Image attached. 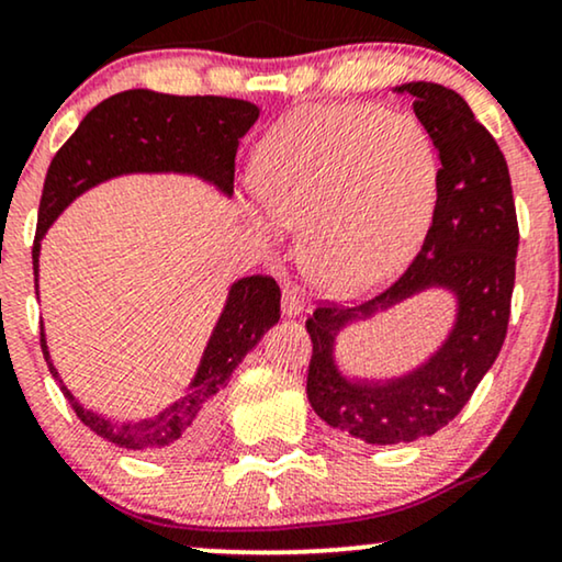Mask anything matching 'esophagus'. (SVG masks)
Wrapping results in <instances>:
<instances>
[{"label":"esophagus","instance_id":"obj_1","mask_svg":"<svg viewBox=\"0 0 562 562\" xmlns=\"http://www.w3.org/2000/svg\"><path fill=\"white\" fill-rule=\"evenodd\" d=\"M303 297H300V292H297V288H292V284H284L282 288V313L284 315H300L303 313Z\"/></svg>","mask_w":562,"mask_h":562}]
</instances>
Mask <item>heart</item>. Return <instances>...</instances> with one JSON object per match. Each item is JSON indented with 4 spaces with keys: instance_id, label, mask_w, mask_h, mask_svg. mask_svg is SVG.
Here are the masks:
<instances>
[{
    "instance_id": "heart-1",
    "label": "heart",
    "mask_w": 562,
    "mask_h": 562,
    "mask_svg": "<svg viewBox=\"0 0 562 562\" xmlns=\"http://www.w3.org/2000/svg\"><path fill=\"white\" fill-rule=\"evenodd\" d=\"M438 155L425 130L374 104H326L292 114L257 155L259 232L307 224V265L336 295L382 284L432 218Z\"/></svg>"
}]
</instances>
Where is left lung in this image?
Masks as SVG:
<instances>
[{
  "instance_id": "1",
  "label": "left lung",
  "mask_w": 562,
  "mask_h": 562,
  "mask_svg": "<svg viewBox=\"0 0 562 562\" xmlns=\"http://www.w3.org/2000/svg\"><path fill=\"white\" fill-rule=\"evenodd\" d=\"M415 114L438 147V199L432 224L407 270L361 305L318 303L305 328L313 341L307 400L321 420L346 436L394 446L432 436L471 400L507 338L519 226L509 168L499 145L469 104L440 83H405ZM425 286L459 297L457 328L436 358L390 383H349L333 361L341 325L368 317Z\"/></svg>"
}]
</instances>
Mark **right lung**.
Instances as JSON below:
<instances>
[{
	"label": "right lung",
	"mask_w": 562,
	"mask_h": 562,
	"mask_svg": "<svg viewBox=\"0 0 562 562\" xmlns=\"http://www.w3.org/2000/svg\"><path fill=\"white\" fill-rule=\"evenodd\" d=\"M257 120L259 109L244 99L170 97L147 89L114 93L93 106L47 168L33 244L35 295L41 239L70 201L124 172H191L232 193L239 139ZM278 321L280 288L270 274L234 282L191 390L149 420L109 423L81 407L63 384L60 392L78 420L114 446L145 453H193L216 430L221 386ZM41 346L50 374L58 379L47 359L43 323Z\"/></svg>",
	"instance_id": "obj_1"
}]
</instances>
